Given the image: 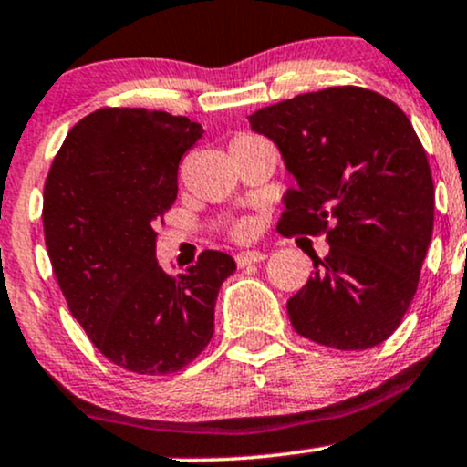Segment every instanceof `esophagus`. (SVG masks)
<instances>
[{
    "label": "esophagus",
    "mask_w": 467,
    "mask_h": 467,
    "mask_svg": "<svg viewBox=\"0 0 467 467\" xmlns=\"http://www.w3.org/2000/svg\"><path fill=\"white\" fill-rule=\"evenodd\" d=\"M263 260H265V254L260 252H243L235 255V265H238V267H249V265L263 263Z\"/></svg>",
    "instance_id": "1"
}]
</instances>
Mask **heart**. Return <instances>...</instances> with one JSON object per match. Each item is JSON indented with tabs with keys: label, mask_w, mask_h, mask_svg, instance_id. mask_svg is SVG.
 <instances>
[{
	"label": "heart",
	"mask_w": 467,
	"mask_h": 467,
	"mask_svg": "<svg viewBox=\"0 0 467 467\" xmlns=\"http://www.w3.org/2000/svg\"><path fill=\"white\" fill-rule=\"evenodd\" d=\"M252 232H254V223H252V220H247V218L238 220V223H235L232 227V235L235 240H247L249 235H252Z\"/></svg>",
	"instance_id": "1"
}]
</instances>
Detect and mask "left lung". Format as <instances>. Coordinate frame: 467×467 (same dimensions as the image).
Wrapping results in <instances>:
<instances>
[{
    "label": "left lung",
    "mask_w": 467,
    "mask_h": 467,
    "mask_svg": "<svg viewBox=\"0 0 467 467\" xmlns=\"http://www.w3.org/2000/svg\"><path fill=\"white\" fill-rule=\"evenodd\" d=\"M249 124L298 184L280 232L329 243L287 300L294 329L343 352L383 343L412 303L434 227L432 171L412 122L380 93L332 87L258 109Z\"/></svg>",
    "instance_id": "8db88e82"
}]
</instances>
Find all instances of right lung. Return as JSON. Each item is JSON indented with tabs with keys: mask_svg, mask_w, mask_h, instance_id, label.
Segmentation results:
<instances>
[{
	"mask_svg": "<svg viewBox=\"0 0 467 467\" xmlns=\"http://www.w3.org/2000/svg\"><path fill=\"white\" fill-rule=\"evenodd\" d=\"M182 115L98 109L79 119L44 184V240L68 309L95 348L135 374H173L213 336L232 255L207 249L184 274L155 260V227L178 195L182 155L202 138Z\"/></svg>",
	"mask_w": 467,
	"mask_h": 467,
	"instance_id": "obj_1",
	"label": "right lung"
}]
</instances>
